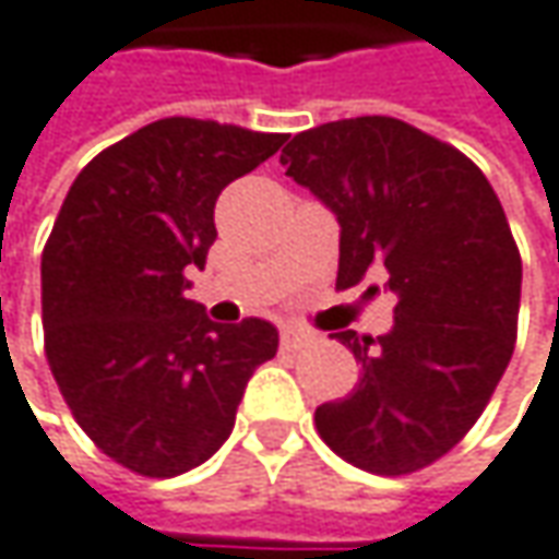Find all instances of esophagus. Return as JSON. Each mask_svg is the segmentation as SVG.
<instances>
[{
  "label": "esophagus",
  "mask_w": 559,
  "mask_h": 559,
  "mask_svg": "<svg viewBox=\"0 0 559 559\" xmlns=\"http://www.w3.org/2000/svg\"><path fill=\"white\" fill-rule=\"evenodd\" d=\"M312 342V332H304V329H297V325H284L281 329V347L284 350H300V347H307Z\"/></svg>",
  "instance_id": "esophagus-1"
}]
</instances>
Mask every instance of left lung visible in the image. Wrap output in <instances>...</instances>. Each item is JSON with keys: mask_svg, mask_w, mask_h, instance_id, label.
<instances>
[{"mask_svg": "<svg viewBox=\"0 0 559 559\" xmlns=\"http://www.w3.org/2000/svg\"><path fill=\"white\" fill-rule=\"evenodd\" d=\"M281 164L342 224L335 287L385 272L399 297L385 335L335 332L360 379L316 408V430L364 472H420L475 427L515 347L522 259L503 205L462 151L392 116L307 129Z\"/></svg>", "mask_w": 559, "mask_h": 559, "instance_id": "left-lung-1", "label": "left lung"}]
</instances>
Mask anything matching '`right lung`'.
Listing matches in <instances>:
<instances>
[{
	"label": "right lung",
	"mask_w": 559,
	"mask_h": 559,
	"mask_svg": "<svg viewBox=\"0 0 559 559\" xmlns=\"http://www.w3.org/2000/svg\"><path fill=\"white\" fill-rule=\"evenodd\" d=\"M284 139L167 116L100 151L59 209L40 259L47 360L79 427L135 475L212 459L278 350L265 319L212 322L186 272L205 269L221 189Z\"/></svg>",
	"instance_id": "right-lung-1"
}]
</instances>
